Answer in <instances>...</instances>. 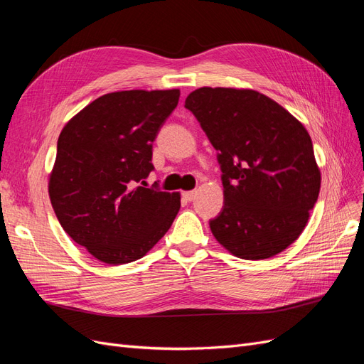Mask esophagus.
<instances>
[{
  "instance_id": "34e87169",
  "label": "esophagus",
  "mask_w": 364,
  "mask_h": 364,
  "mask_svg": "<svg viewBox=\"0 0 364 364\" xmlns=\"http://www.w3.org/2000/svg\"><path fill=\"white\" fill-rule=\"evenodd\" d=\"M182 196L185 197V200H188V202H191V200H194V199H196V196H197V191H196V190H191V191H185V193H183Z\"/></svg>"
}]
</instances>
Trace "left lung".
<instances>
[{
	"label": "left lung",
	"mask_w": 364,
	"mask_h": 364,
	"mask_svg": "<svg viewBox=\"0 0 364 364\" xmlns=\"http://www.w3.org/2000/svg\"><path fill=\"white\" fill-rule=\"evenodd\" d=\"M185 107L217 150L225 202L209 220L235 257L266 259L304 230L321 191L306 129L272 98L252 90L199 87Z\"/></svg>",
	"instance_id": "left-lung-1"
}]
</instances>
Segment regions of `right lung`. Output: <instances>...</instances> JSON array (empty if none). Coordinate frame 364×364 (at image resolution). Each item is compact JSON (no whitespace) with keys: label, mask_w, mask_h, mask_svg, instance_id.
Listing matches in <instances>:
<instances>
[{"label":"right lung","mask_w":364,"mask_h":364,"mask_svg":"<svg viewBox=\"0 0 364 364\" xmlns=\"http://www.w3.org/2000/svg\"><path fill=\"white\" fill-rule=\"evenodd\" d=\"M179 90L106 94L59 135L48 193L77 245L111 266L142 258L170 229L179 193L144 179L155 170L153 141L178 106Z\"/></svg>","instance_id":"right-lung-1"}]
</instances>
